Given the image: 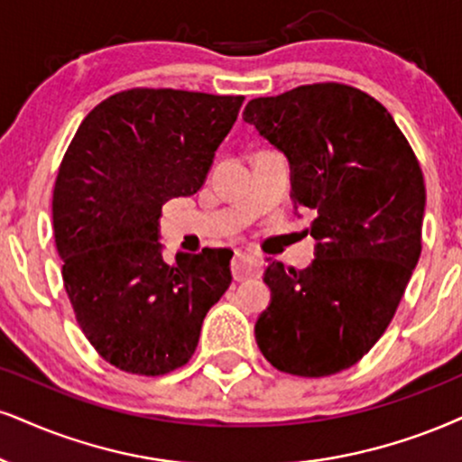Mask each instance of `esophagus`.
Segmentation results:
<instances>
[{
    "label": "esophagus",
    "instance_id": "34e87169",
    "mask_svg": "<svg viewBox=\"0 0 462 462\" xmlns=\"http://www.w3.org/2000/svg\"><path fill=\"white\" fill-rule=\"evenodd\" d=\"M231 272H233V278H236V281H246V278L259 276L261 272H263V259L257 257V254L242 253V250H237L236 259H233Z\"/></svg>",
    "mask_w": 462,
    "mask_h": 462
}]
</instances>
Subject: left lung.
Masks as SVG:
<instances>
[{
    "label": "left lung",
    "mask_w": 462,
    "mask_h": 462,
    "mask_svg": "<svg viewBox=\"0 0 462 462\" xmlns=\"http://www.w3.org/2000/svg\"><path fill=\"white\" fill-rule=\"evenodd\" d=\"M244 122L284 153L295 214L312 216L306 270L267 259L254 338L272 366L340 373L366 356L422 253V169L381 102L340 83L250 100Z\"/></svg>",
    "instance_id": "obj_1"
}]
</instances>
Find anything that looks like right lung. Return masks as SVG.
Wrapping results in <instances>:
<instances>
[{"label":"right lung","instance_id":"add662e5","mask_svg":"<svg viewBox=\"0 0 462 462\" xmlns=\"http://www.w3.org/2000/svg\"><path fill=\"white\" fill-rule=\"evenodd\" d=\"M244 96L128 89L88 113L53 190L66 293L96 351L126 373L184 366L231 284V250L162 257V205L195 195Z\"/></svg>","mask_w":462,"mask_h":462}]
</instances>
